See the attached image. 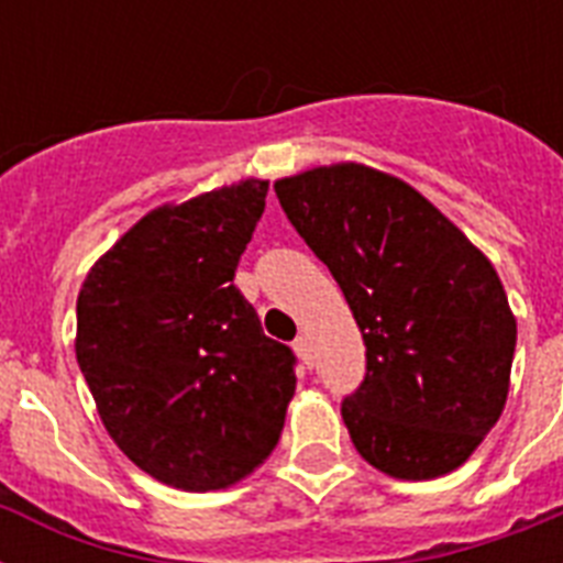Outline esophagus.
<instances>
[{
    "label": "esophagus",
    "instance_id": "1",
    "mask_svg": "<svg viewBox=\"0 0 563 563\" xmlns=\"http://www.w3.org/2000/svg\"><path fill=\"white\" fill-rule=\"evenodd\" d=\"M291 347H295V353H298L303 365H312V342H309L307 335H298Z\"/></svg>",
    "mask_w": 563,
    "mask_h": 563
}]
</instances>
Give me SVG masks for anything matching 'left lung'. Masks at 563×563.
I'll return each instance as SVG.
<instances>
[{
  "label": "left lung",
  "mask_w": 563,
  "mask_h": 563,
  "mask_svg": "<svg viewBox=\"0 0 563 563\" xmlns=\"http://www.w3.org/2000/svg\"><path fill=\"white\" fill-rule=\"evenodd\" d=\"M289 221L342 286L368 374L342 418L394 479L462 467L499 420L517 318L490 260L406 180L333 163L274 180Z\"/></svg>",
  "instance_id": "8db88e82"
}]
</instances>
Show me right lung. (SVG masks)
<instances>
[{
	"instance_id": "add662e5",
	"label": "right lung",
	"mask_w": 563,
	"mask_h": 563,
	"mask_svg": "<svg viewBox=\"0 0 563 563\" xmlns=\"http://www.w3.org/2000/svg\"><path fill=\"white\" fill-rule=\"evenodd\" d=\"M245 178L145 212L78 291L75 356L113 444L163 485L219 490L272 455L295 356L233 286L265 210Z\"/></svg>"
}]
</instances>
